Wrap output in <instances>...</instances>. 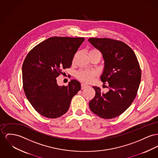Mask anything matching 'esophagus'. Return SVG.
<instances>
[{
  "instance_id": "34e87169",
  "label": "esophagus",
  "mask_w": 158,
  "mask_h": 158,
  "mask_svg": "<svg viewBox=\"0 0 158 158\" xmlns=\"http://www.w3.org/2000/svg\"><path fill=\"white\" fill-rule=\"evenodd\" d=\"M88 86V84H85V83H82L81 84V89H84L86 87Z\"/></svg>"
}]
</instances>
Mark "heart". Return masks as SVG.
<instances>
[{
    "label": "heart",
    "mask_w": 158,
    "mask_h": 158,
    "mask_svg": "<svg viewBox=\"0 0 158 158\" xmlns=\"http://www.w3.org/2000/svg\"><path fill=\"white\" fill-rule=\"evenodd\" d=\"M92 53H99L98 50L96 49H92L89 52L88 54ZM96 73L93 71H79L77 73L76 76L77 78L80 80L84 82H90L92 81L94 77L96 76Z\"/></svg>",
    "instance_id": "b5f03b06"
}]
</instances>
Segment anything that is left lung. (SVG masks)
Segmentation results:
<instances>
[{
	"label": "left lung",
	"mask_w": 158,
	"mask_h": 158,
	"mask_svg": "<svg viewBox=\"0 0 158 158\" xmlns=\"http://www.w3.org/2000/svg\"><path fill=\"white\" fill-rule=\"evenodd\" d=\"M88 41L102 54L105 66L101 80L109 86L106 94L93 87L95 96L89 107L101 118H113L125 111L136 97L141 78L139 64L132 48L122 41L106 38Z\"/></svg>",
	"instance_id": "obj_1"
}]
</instances>
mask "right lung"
<instances>
[{
  "label": "right lung",
  "instance_id": "obj_1",
  "mask_svg": "<svg viewBox=\"0 0 158 158\" xmlns=\"http://www.w3.org/2000/svg\"><path fill=\"white\" fill-rule=\"evenodd\" d=\"M84 38L54 36L40 43L27 54L22 66L23 89L34 109L44 117L56 118L65 114L74 95L81 89L73 80L59 86L56 77L69 68Z\"/></svg>",
  "mask_w": 158,
  "mask_h": 158
}]
</instances>
